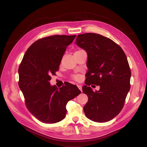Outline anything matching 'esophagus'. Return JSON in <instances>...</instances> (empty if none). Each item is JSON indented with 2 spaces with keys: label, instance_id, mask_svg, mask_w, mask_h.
Masks as SVG:
<instances>
[{
  "label": "esophagus",
  "instance_id": "obj_1",
  "mask_svg": "<svg viewBox=\"0 0 147 147\" xmlns=\"http://www.w3.org/2000/svg\"><path fill=\"white\" fill-rule=\"evenodd\" d=\"M78 88L80 89V90L81 92H82V86L80 85V84H78Z\"/></svg>",
  "mask_w": 147,
  "mask_h": 147
}]
</instances>
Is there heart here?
<instances>
[{
    "instance_id": "b5f03b06",
    "label": "heart",
    "mask_w": 147,
    "mask_h": 147,
    "mask_svg": "<svg viewBox=\"0 0 147 147\" xmlns=\"http://www.w3.org/2000/svg\"><path fill=\"white\" fill-rule=\"evenodd\" d=\"M74 79L76 80H79V77L78 76H76L74 77Z\"/></svg>"
}]
</instances>
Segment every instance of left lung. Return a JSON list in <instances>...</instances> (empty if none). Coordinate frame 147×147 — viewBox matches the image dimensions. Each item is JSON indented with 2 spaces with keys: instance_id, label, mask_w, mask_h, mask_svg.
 Listing matches in <instances>:
<instances>
[{
  "instance_id": "left-lung-1",
  "label": "left lung",
  "mask_w": 147,
  "mask_h": 147,
  "mask_svg": "<svg viewBox=\"0 0 147 147\" xmlns=\"http://www.w3.org/2000/svg\"><path fill=\"white\" fill-rule=\"evenodd\" d=\"M75 44L88 54L86 85L82 88L88 97L84 114L95 122L109 121L121 111L130 90L131 71L126 54L110 38L96 33L78 35ZM91 84L99 86L100 90L94 91L88 86Z\"/></svg>"
}]
</instances>
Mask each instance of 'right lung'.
I'll return each mask as SVG.
<instances>
[{
  "label": "right lung",
  "mask_w": 147,
  "mask_h": 147,
  "mask_svg": "<svg viewBox=\"0 0 147 147\" xmlns=\"http://www.w3.org/2000/svg\"><path fill=\"white\" fill-rule=\"evenodd\" d=\"M76 35H55L37 40L25 53L18 69L19 87L29 111L41 122L63 120L66 105L81 91L68 83L60 88L51 85V76L59 69L66 48Z\"/></svg>",
  "instance_id": "obj_1"
}]
</instances>
